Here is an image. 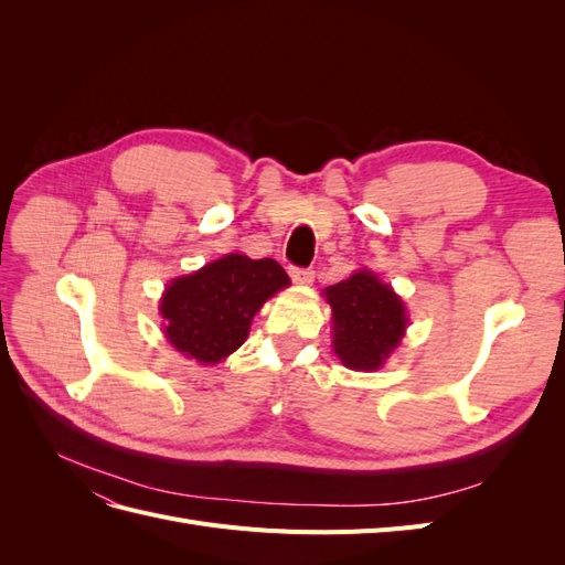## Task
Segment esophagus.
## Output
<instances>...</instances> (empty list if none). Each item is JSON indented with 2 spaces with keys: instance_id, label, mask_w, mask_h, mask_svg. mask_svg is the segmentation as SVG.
Returning a JSON list of instances; mask_svg holds the SVG:
<instances>
[{
  "instance_id": "esophagus-1",
  "label": "esophagus",
  "mask_w": 565,
  "mask_h": 565,
  "mask_svg": "<svg viewBox=\"0 0 565 565\" xmlns=\"http://www.w3.org/2000/svg\"><path fill=\"white\" fill-rule=\"evenodd\" d=\"M289 278H292L297 285H311L316 273L311 268H299V266H289Z\"/></svg>"
}]
</instances>
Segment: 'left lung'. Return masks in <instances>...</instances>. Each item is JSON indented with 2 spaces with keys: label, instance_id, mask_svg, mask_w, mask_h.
<instances>
[{
  "label": "left lung",
  "instance_id": "left-lung-1",
  "mask_svg": "<svg viewBox=\"0 0 565 565\" xmlns=\"http://www.w3.org/2000/svg\"><path fill=\"white\" fill-rule=\"evenodd\" d=\"M322 295L332 306V347L341 363L380 370L407 328L403 299L372 270H358Z\"/></svg>",
  "mask_w": 565,
  "mask_h": 565
}]
</instances>
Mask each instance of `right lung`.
<instances>
[{
  "mask_svg": "<svg viewBox=\"0 0 565 565\" xmlns=\"http://www.w3.org/2000/svg\"><path fill=\"white\" fill-rule=\"evenodd\" d=\"M287 285L278 262L237 252L172 280L160 299L169 344L202 365L224 361L245 344L264 301Z\"/></svg>",
  "mask_w": 565,
  "mask_h": 565,
  "instance_id": "obj_1",
  "label": "right lung"
}]
</instances>
